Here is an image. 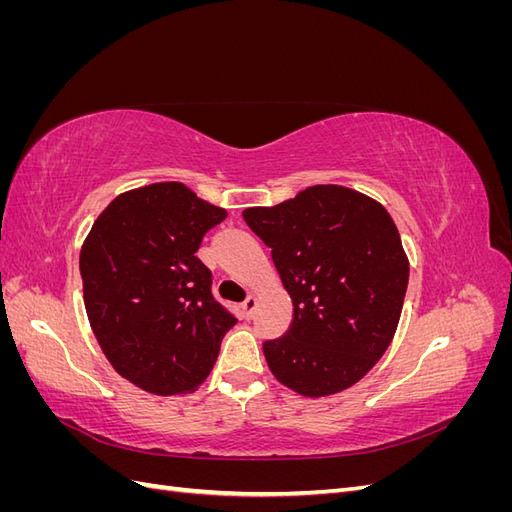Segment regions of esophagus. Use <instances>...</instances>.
Returning a JSON list of instances; mask_svg holds the SVG:
<instances>
[{"label":"esophagus","instance_id":"obj_1","mask_svg":"<svg viewBox=\"0 0 512 512\" xmlns=\"http://www.w3.org/2000/svg\"><path fill=\"white\" fill-rule=\"evenodd\" d=\"M241 307H243V316L250 320V318H254V312H256V307H258V299L254 297V294H250V297L243 301Z\"/></svg>","mask_w":512,"mask_h":512}]
</instances>
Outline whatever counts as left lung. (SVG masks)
Wrapping results in <instances>:
<instances>
[{
	"label": "left lung",
	"instance_id": "obj_1",
	"mask_svg": "<svg viewBox=\"0 0 512 512\" xmlns=\"http://www.w3.org/2000/svg\"><path fill=\"white\" fill-rule=\"evenodd\" d=\"M243 220L271 247L292 299L288 331L262 344L271 374L305 397L359 382L389 348L408 288L389 211L342 185H312Z\"/></svg>",
	"mask_w": 512,
	"mask_h": 512
}]
</instances>
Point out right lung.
Returning a JSON list of instances; mask_svg holds the SVG:
<instances>
[{
	"label": "right lung",
	"instance_id": "add662e5",
	"mask_svg": "<svg viewBox=\"0 0 512 512\" xmlns=\"http://www.w3.org/2000/svg\"><path fill=\"white\" fill-rule=\"evenodd\" d=\"M226 211L177 181L119 194L81 250L91 329L119 376L156 395L194 391L237 318L194 254Z\"/></svg>",
	"mask_w": 512,
	"mask_h": 512
}]
</instances>
